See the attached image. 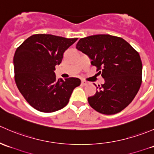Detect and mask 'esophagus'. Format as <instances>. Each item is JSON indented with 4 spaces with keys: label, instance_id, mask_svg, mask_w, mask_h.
Here are the masks:
<instances>
[{
    "label": "esophagus",
    "instance_id": "esophagus-1",
    "mask_svg": "<svg viewBox=\"0 0 154 154\" xmlns=\"http://www.w3.org/2000/svg\"><path fill=\"white\" fill-rule=\"evenodd\" d=\"M88 83H88V81H86V80H81V84L83 85V86H87Z\"/></svg>",
    "mask_w": 154,
    "mask_h": 154
}]
</instances>
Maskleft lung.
<instances>
[{
    "mask_svg": "<svg viewBox=\"0 0 154 154\" xmlns=\"http://www.w3.org/2000/svg\"><path fill=\"white\" fill-rule=\"evenodd\" d=\"M76 48L91 60L104 79L95 94L88 97L98 112L113 115L128 106L142 84V63L139 54L127 42L111 35H94L80 38Z\"/></svg>",
    "mask_w": 154,
    "mask_h": 154,
    "instance_id": "1",
    "label": "left lung"
}]
</instances>
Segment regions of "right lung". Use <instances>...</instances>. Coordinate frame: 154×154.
<instances>
[{"label": "right lung", "mask_w": 154, "mask_h": 154, "mask_svg": "<svg viewBox=\"0 0 154 154\" xmlns=\"http://www.w3.org/2000/svg\"><path fill=\"white\" fill-rule=\"evenodd\" d=\"M77 40L51 34H35L16 49L14 55L15 81L27 103L43 112H53L68 104L80 80H57L55 66L62 63L64 52Z\"/></svg>", "instance_id": "obj_1"}]
</instances>
